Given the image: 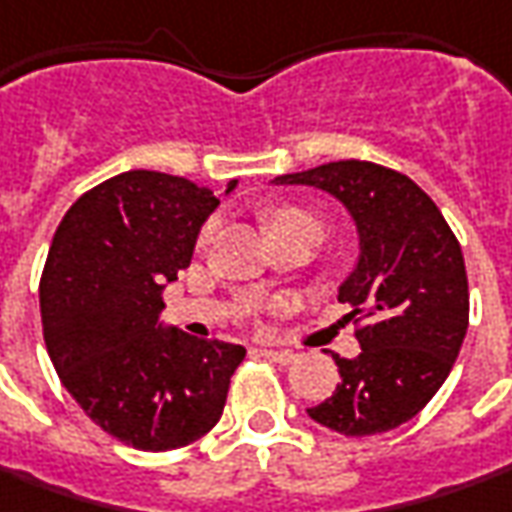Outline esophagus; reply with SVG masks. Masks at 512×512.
I'll use <instances>...</instances> for the list:
<instances>
[{
    "mask_svg": "<svg viewBox=\"0 0 512 512\" xmlns=\"http://www.w3.org/2000/svg\"><path fill=\"white\" fill-rule=\"evenodd\" d=\"M260 354H263L266 360L280 362V365H289V362L297 360V354L289 351V348H260Z\"/></svg>",
    "mask_w": 512,
    "mask_h": 512,
    "instance_id": "obj_1",
    "label": "esophagus"
}]
</instances>
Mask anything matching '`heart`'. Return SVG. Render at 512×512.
Returning <instances> with one entry per match:
<instances>
[{"label":"heart","mask_w":512,"mask_h":512,"mask_svg":"<svg viewBox=\"0 0 512 512\" xmlns=\"http://www.w3.org/2000/svg\"><path fill=\"white\" fill-rule=\"evenodd\" d=\"M291 218H311V215H306L303 209H294V206H280V209H274L272 215H269V223H283V221H291ZM314 221V218H311ZM215 235V221H209L206 226H203L201 232V243H206V240Z\"/></svg>","instance_id":"obj_1"}]
</instances>
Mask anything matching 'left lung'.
<instances>
[{"label":"left lung","mask_w":512,"mask_h":512,"mask_svg":"<svg viewBox=\"0 0 512 512\" xmlns=\"http://www.w3.org/2000/svg\"><path fill=\"white\" fill-rule=\"evenodd\" d=\"M343 203L357 229V260L337 300L360 317V354L340 368L337 391L309 408L345 436H374L414 419L448 379L467 331V274L456 235L419 186L371 161H331L274 178Z\"/></svg>","instance_id":"1"}]
</instances>
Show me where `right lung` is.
I'll list each match as a JSON object with an SVG mask.
<instances>
[{"mask_svg": "<svg viewBox=\"0 0 512 512\" xmlns=\"http://www.w3.org/2000/svg\"><path fill=\"white\" fill-rule=\"evenodd\" d=\"M218 203L209 186L130 169L84 192L47 252V354L84 414L138 450L184 448L212 431L246 357L243 345L161 323V291L192 263Z\"/></svg>", "mask_w": 512, "mask_h": 512, "instance_id": "add662e5", "label": "right lung"}]
</instances>
